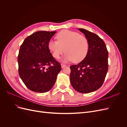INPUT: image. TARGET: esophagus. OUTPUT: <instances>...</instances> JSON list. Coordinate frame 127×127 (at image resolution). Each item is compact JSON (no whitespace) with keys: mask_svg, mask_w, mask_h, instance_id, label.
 <instances>
[{"mask_svg":"<svg viewBox=\"0 0 127 127\" xmlns=\"http://www.w3.org/2000/svg\"><path fill=\"white\" fill-rule=\"evenodd\" d=\"M61 68H64V67L65 66H66V64H61Z\"/></svg>","mask_w":127,"mask_h":127,"instance_id":"34e87169","label":"esophagus"}]
</instances>
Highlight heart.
<instances>
[{"mask_svg":"<svg viewBox=\"0 0 127 127\" xmlns=\"http://www.w3.org/2000/svg\"><path fill=\"white\" fill-rule=\"evenodd\" d=\"M57 41L50 40L48 47L56 59H59L64 52V60L81 62L86 57L89 50V42L87 37L78 32L67 30H63L57 34Z\"/></svg>","mask_w":127,"mask_h":127,"instance_id":"heart-1","label":"heart"}]
</instances>
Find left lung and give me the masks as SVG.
Returning a JSON list of instances; mask_svg holds the SVG:
<instances>
[{
	"label": "left lung",
	"mask_w": 127,
	"mask_h": 127,
	"mask_svg": "<svg viewBox=\"0 0 127 127\" xmlns=\"http://www.w3.org/2000/svg\"><path fill=\"white\" fill-rule=\"evenodd\" d=\"M89 42V50L85 58L78 64L70 67L72 86L79 93H88L103 85L108 70V51L104 41L96 34L79 29Z\"/></svg>",
	"instance_id": "obj_1"
}]
</instances>
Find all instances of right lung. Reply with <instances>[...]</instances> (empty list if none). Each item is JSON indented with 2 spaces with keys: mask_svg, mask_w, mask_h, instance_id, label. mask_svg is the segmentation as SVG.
I'll use <instances>...</instances> for the list:
<instances>
[{
  "mask_svg": "<svg viewBox=\"0 0 127 127\" xmlns=\"http://www.w3.org/2000/svg\"><path fill=\"white\" fill-rule=\"evenodd\" d=\"M56 31H37L27 37L18 55V73L29 90L44 93L50 90L61 70L60 64L52 56L48 42Z\"/></svg>",
  "mask_w": 127,
  "mask_h": 127,
  "instance_id": "1",
  "label": "right lung"
}]
</instances>
